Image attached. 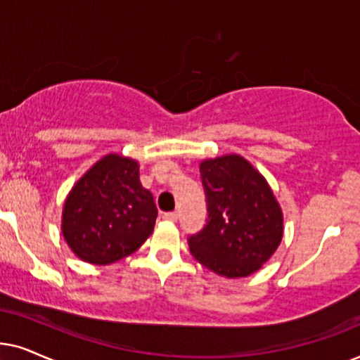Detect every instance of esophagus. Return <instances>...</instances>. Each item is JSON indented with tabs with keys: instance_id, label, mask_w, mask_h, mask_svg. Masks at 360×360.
<instances>
[{
	"instance_id": "esophagus-1",
	"label": "esophagus",
	"mask_w": 360,
	"mask_h": 360,
	"mask_svg": "<svg viewBox=\"0 0 360 360\" xmlns=\"http://www.w3.org/2000/svg\"><path fill=\"white\" fill-rule=\"evenodd\" d=\"M177 215H179L177 212H166L165 215H162V217H165L166 220H169V222H176Z\"/></svg>"
}]
</instances>
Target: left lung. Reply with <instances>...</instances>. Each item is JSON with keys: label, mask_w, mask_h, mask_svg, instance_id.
<instances>
[{"label": "left lung", "mask_w": 360, "mask_h": 360, "mask_svg": "<svg viewBox=\"0 0 360 360\" xmlns=\"http://www.w3.org/2000/svg\"><path fill=\"white\" fill-rule=\"evenodd\" d=\"M200 179L209 217L188 238L191 253L217 275H252L283 237V215L270 186L237 155L200 162Z\"/></svg>", "instance_id": "obj_1"}]
</instances>
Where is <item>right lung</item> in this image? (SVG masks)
<instances>
[{"label": "right lung", "mask_w": 360, "mask_h": 360, "mask_svg": "<svg viewBox=\"0 0 360 360\" xmlns=\"http://www.w3.org/2000/svg\"><path fill=\"white\" fill-rule=\"evenodd\" d=\"M156 217L155 199L140 183L138 162L108 155L70 191L62 233L77 257L108 265L136 252L151 236Z\"/></svg>", "instance_id": "right-lung-1"}]
</instances>
